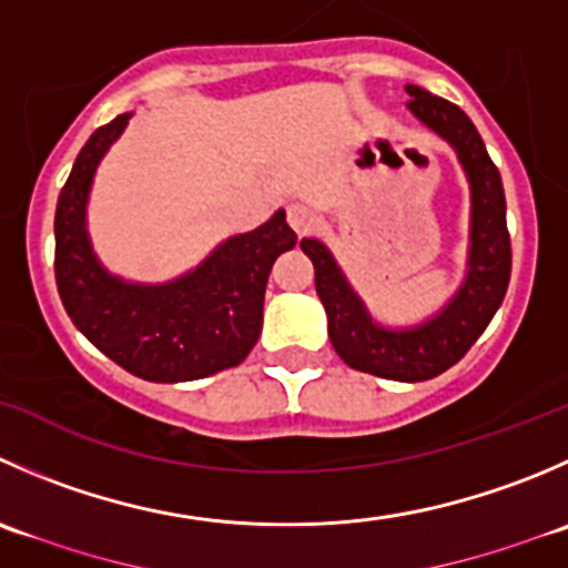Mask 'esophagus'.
Segmentation results:
<instances>
[{
    "mask_svg": "<svg viewBox=\"0 0 568 568\" xmlns=\"http://www.w3.org/2000/svg\"><path fill=\"white\" fill-rule=\"evenodd\" d=\"M288 224L294 227L296 235H305V233H311L313 227H316L318 216H316V211H313L311 205H305V202H291V205H288Z\"/></svg>",
    "mask_w": 568,
    "mask_h": 568,
    "instance_id": "34e87169",
    "label": "esophagus"
}]
</instances>
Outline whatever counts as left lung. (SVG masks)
<instances>
[{"instance_id": "obj_1", "label": "left lung", "mask_w": 568, "mask_h": 568, "mask_svg": "<svg viewBox=\"0 0 568 568\" xmlns=\"http://www.w3.org/2000/svg\"><path fill=\"white\" fill-rule=\"evenodd\" d=\"M405 91L410 97L407 110L453 146L469 180L471 213L464 283L430 318L407 327H388L372 316L327 244L302 239L300 246L313 261L316 294L327 313V335L341 361L374 377L418 383L455 366L499 311L510 280V235L505 224L503 178L469 115L458 104L418 85H405Z\"/></svg>"}]
</instances>
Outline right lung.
I'll return each mask as SVG.
<instances>
[{"mask_svg":"<svg viewBox=\"0 0 568 568\" xmlns=\"http://www.w3.org/2000/svg\"><path fill=\"white\" fill-rule=\"evenodd\" d=\"M132 113L99 126L77 155L54 211V280L74 327L99 352L150 383H185L239 366L263 327L268 272L296 233L277 211L252 233L230 235L205 261L166 283L108 272L88 235L93 174Z\"/></svg>","mask_w":568,"mask_h":568,"instance_id":"1","label":"right lung"}]
</instances>
